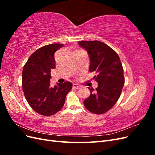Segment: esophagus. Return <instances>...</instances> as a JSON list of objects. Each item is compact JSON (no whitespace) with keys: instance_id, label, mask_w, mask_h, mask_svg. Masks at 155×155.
<instances>
[{"instance_id":"esophagus-1","label":"esophagus","mask_w":155,"mask_h":155,"mask_svg":"<svg viewBox=\"0 0 155 155\" xmlns=\"http://www.w3.org/2000/svg\"><path fill=\"white\" fill-rule=\"evenodd\" d=\"M72 87H73V88H75V89H79V88H81L80 86H78V85H76V84H73Z\"/></svg>"}]
</instances>
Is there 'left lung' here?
<instances>
[{
	"label": "left lung",
	"instance_id": "8db88e82",
	"mask_svg": "<svg viewBox=\"0 0 155 155\" xmlns=\"http://www.w3.org/2000/svg\"><path fill=\"white\" fill-rule=\"evenodd\" d=\"M90 58L89 71L95 72L94 79L98 86L88 87L91 94L84 100L86 109L96 114L107 112L112 108L121 95L124 85V69L118 55L110 46L99 41H79Z\"/></svg>",
	"mask_w": 155,
	"mask_h": 155
}]
</instances>
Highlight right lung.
<instances>
[{"label":"right lung","instance_id":"obj_1","mask_svg":"<svg viewBox=\"0 0 155 155\" xmlns=\"http://www.w3.org/2000/svg\"><path fill=\"white\" fill-rule=\"evenodd\" d=\"M63 44L48 45L37 49L25 64L22 74V86L26 99L36 112L51 116L62 109L72 84L66 81L50 85V72L55 68L54 54Z\"/></svg>","mask_w":155,"mask_h":155}]
</instances>
